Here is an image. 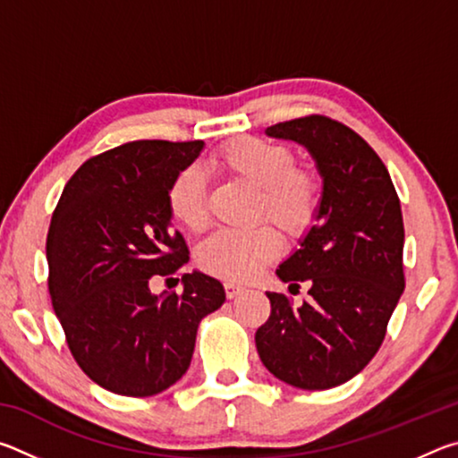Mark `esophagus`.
Returning a JSON list of instances; mask_svg holds the SVG:
<instances>
[{"label":"esophagus","instance_id":"34e87169","mask_svg":"<svg viewBox=\"0 0 458 458\" xmlns=\"http://www.w3.org/2000/svg\"><path fill=\"white\" fill-rule=\"evenodd\" d=\"M224 289H226V297H228V299H234V297H238L240 293L244 291V286H240V284H236V283L228 281V283H224Z\"/></svg>","mask_w":458,"mask_h":458}]
</instances>
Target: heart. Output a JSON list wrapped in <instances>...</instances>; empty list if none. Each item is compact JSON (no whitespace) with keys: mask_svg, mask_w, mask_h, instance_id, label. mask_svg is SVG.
Wrapping results in <instances>:
<instances>
[{"mask_svg":"<svg viewBox=\"0 0 458 458\" xmlns=\"http://www.w3.org/2000/svg\"><path fill=\"white\" fill-rule=\"evenodd\" d=\"M210 167L259 191L257 218L270 220L286 234L297 236L313 222L319 177L313 169L294 165V155L286 145L259 137L236 139L212 155ZM167 208L180 226L191 232L206 228V182L199 167H185L175 175ZM278 252L281 240L267 226L248 232L220 230L199 244L198 262L206 273L226 281H248Z\"/></svg>","mask_w":458,"mask_h":458,"instance_id":"1","label":"heart"}]
</instances>
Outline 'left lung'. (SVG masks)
<instances>
[{
	"label": "left lung",
	"mask_w": 458,
	"mask_h": 458,
	"mask_svg": "<svg viewBox=\"0 0 458 458\" xmlns=\"http://www.w3.org/2000/svg\"><path fill=\"white\" fill-rule=\"evenodd\" d=\"M265 133L303 145L323 188L315 224L276 268L289 291L307 283L311 297L293 307L268 291L270 317L254 341L281 382L329 390L371 361L404 293L400 199L376 151L337 121L311 114Z\"/></svg>",
	"instance_id": "obj_1"
}]
</instances>
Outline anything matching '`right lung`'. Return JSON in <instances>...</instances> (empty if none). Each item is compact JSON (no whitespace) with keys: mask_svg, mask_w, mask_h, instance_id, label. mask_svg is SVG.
Segmentation results:
<instances>
[{"mask_svg":"<svg viewBox=\"0 0 458 458\" xmlns=\"http://www.w3.org/2000/svg\"><path fill=\"white\" fill-rule=\"evenodd\" d=\"M201 149L204 141L114 147L81 165L54 210L46 240L54 313L84 374L119 396L174 386L190 368L199 321L226 301L222 283L199 270L182 276L180 294L149 286L190 260L167 193Z\"/></svg>","mask_w":458,"mask_h":458,"instance_id":"obj_1","label":"right lung"}]
</instances>
